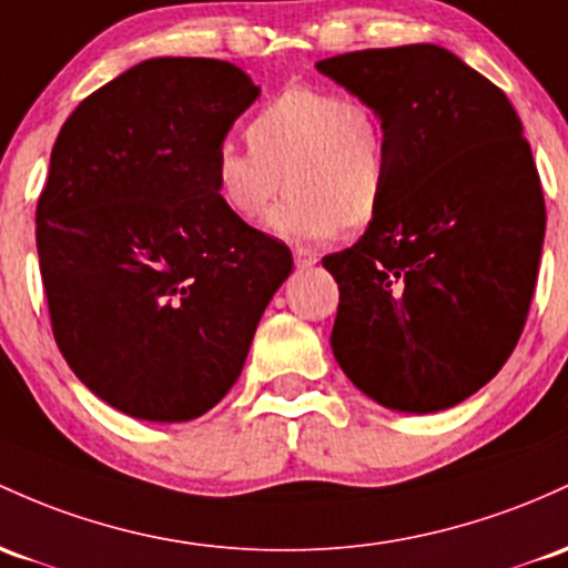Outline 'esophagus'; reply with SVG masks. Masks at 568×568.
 <instances>
[{"mask_svg":"<svg viewBox=\"0 0 568 568\" xmlns=\"http://www.w3.org/2000/svg\"><path fill=\"white\" fill-rule=\"evenodd\" d=\"M294 261H296L298 270H310V266L317 264V253L310 251V247H296Z\"/></svg>","mask_w":568,"mask_h":568,"instance_id":"obj_1","label":"esophagus"}]
</instances>
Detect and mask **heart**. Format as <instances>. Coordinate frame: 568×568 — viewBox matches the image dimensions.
I'll list each match as a JSON object with an SVG mask.
<instances>
[{
    "label": "heart",
    "mask_w": 568,
    "mask_h": 568,
    "mask_svg": "<svg viewBox=\"0 0 568 568\" xmlns=\"http://www.w3.org/2000/svg\"><path fill=\"white\" fill-rule=\"evenodd\" d=\"M247 148L213 161L217 202L240 223L266 215L280 180L285 202L266 221L283 240H332L375 221L388 191V134L369 102L321 85H288L245 129Z\"/></svg>",
    "instance_id": "b5f03b06"
}]
</instances>
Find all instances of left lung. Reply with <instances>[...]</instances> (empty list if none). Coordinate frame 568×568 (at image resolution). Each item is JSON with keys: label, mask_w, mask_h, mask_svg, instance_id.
<instances>
[{"label": "left lung", "mask_w": 568, "mask_h": 568, "mask_svg": "<svg viewBox=\"0 0 568 568\" xmlns=\"http://www.w3.org/2000/svg\"><path fill=\"white\" fill-rule=\"evenodd\" d=\"M315 67L388 134L383 207L353 247L323 258L339 285L336 364L396 413L456 407L507 364L537 285L545 196L520 118L428 42Z\"/></svg>", "instance_id": "8db88e82"}]
</instances>
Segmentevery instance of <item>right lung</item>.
Instances as JSON below:
<instances>
[{
	"label": "right lung",
	"instance_id": "add662e5",
	"mask_svg": "<svg viewBox=\"0 0 568 568\" xmlns=\"http://www.w3.org/2000/svg\"><path fill=\"white\" fill-rule=\"evenodd\" d=\"M258 93L229 61L148 59L83 99L53 145L37 253L55 345L140 420L213 409L294 270L215 196V153Z\"/></svg>",
	"mask_w": 568,
	"mask_h": 568
}]
</instances>
